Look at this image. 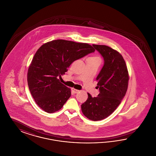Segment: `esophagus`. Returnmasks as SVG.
Here are the masks:
<instances>
[{
  "instance_id": "1",
  "label": "esophagus",
  "mask_w": 156,
  "mask_h": 156,
  "mask_svg": "<svg viewBox=\"0 0 156 156\" xmlns=\"http://www.w3.org/2000/svg\"><path fill=\"white\" fill-rule=\"evenodd\" d=\"M72 91H73V93H74V94H76V93H78L80 90H78V89H75V88H72Z\"/></svg>"
}]
</instances>
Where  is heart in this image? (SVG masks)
<instances>
[{"instance_id": "1", "label": "heart", "mask_w": 156, "mask_h": 156, "mask_svg": "<svg viewBox=\"0 0 156 156\" xmlns=\"http://www.w3.org/2000/svg\"><path fill=\"white\" fill-rule=\"evenodd\" d=\"M89 58H91V59H98V60H99V61H100V58H99V57H97V56L91 57H90Z\"/></svg>"}]
</instances>
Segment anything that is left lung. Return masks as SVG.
<instances>
[{
    "label": "left lung",
    "instance_id": "obj_1",
    "mask_svg": "<svg viewBox=\"0 0 156 156\" xmlns=\"http://www.w3.org/2000/svg\"><path fill=\"white\" fill-rule=\"evenodd\" d=\"M104 57V67L97 76L99 94L81 105L83 114L94 121L101 120L116 110L126 95L129 76L126 62L116 50L105 45H92Z\"/></svg>",
    "mask_w": 156,
    "mask_h": 156
}]
</instances>
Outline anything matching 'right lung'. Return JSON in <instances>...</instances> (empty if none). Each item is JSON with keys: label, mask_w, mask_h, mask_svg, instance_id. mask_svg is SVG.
Masks as SVG:
<instances>
[{"label": "right lung", "mask_w": 156, "mask_h": 156, "mask_svg": "<svg viewBox=\"0 0 156 156\" xmlns=\"http://www.w3.org/2000/svg\"><path fill=\"white\" fill-rule=\"evenodd\" d=\"M95 49L88 43L56 40L42 45L36 52L27 72L30 93L37 105L51 113L60 110L71 95L59 81L70 65Z\"/></svg>", "instance_id": "right-lung-1"}]
</instances>
